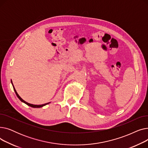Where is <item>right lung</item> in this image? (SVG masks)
Returning <instances> with one entry per match:
<instances>
[{
    "label": "right lung",
    "mask_w": 148,
    "mask_h": 148,
    "mask_svg": "<svg viewBox=\"0 0 148 148\" xmlns=\"http://www.w3.org/2000/svg\"><path fill=\"white\" fill-rule=\"evenodd\" d=\"M11 83H12V86H13V88H14V92H15V94H16V95H17V97L18 98V99L21 101V102H23V103H25L26 104H27V106H30V107H33V108H40V107H42L43 106H45V105H47V104H49V103H45V104H41V105H35V104H30V103H27L26 101H25V100H23L20 96H19V95L18 94V93L17 92V91H16V90H15V88H14V85H13V83H12V80H11Z\"/></svg>",
    "instance_id": "1"
}]
</instances>
